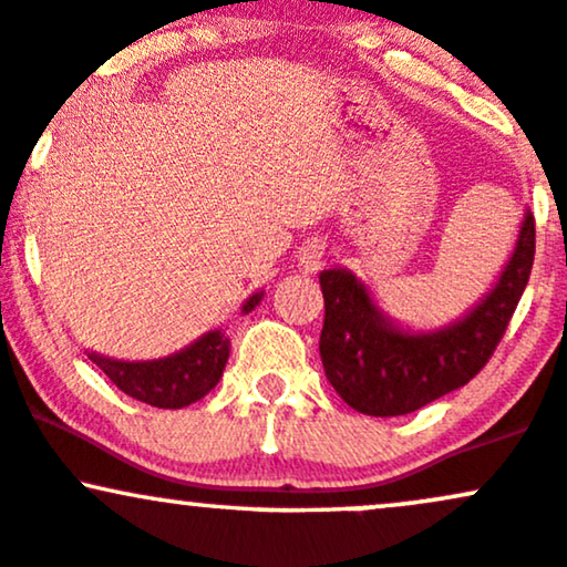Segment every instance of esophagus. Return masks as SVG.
Here are the masks:
<instances>
[{"mask_svg":"<svg viewBox=\"0 0 567 567\" xmlns=\"http://www.w3.org/2000/svg\"><path fill=\"white\" fill-rule=\"evenodd\" d=\"M322 258H326V247H322L320 241H307L303 247H298V264L307 271L320 269Z\"/></svg>","mask_w":567,"mask_h":567,"instance_id":"1","label":"esophagus"}]
</instances>
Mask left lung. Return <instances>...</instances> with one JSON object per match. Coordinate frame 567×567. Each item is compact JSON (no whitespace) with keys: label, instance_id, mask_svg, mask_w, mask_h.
Instances as JSON below:
<instances>
[{"label":"left lung","instance_id":"left-lung-1","mask_svg":"<svg viewBox=\"0 0 567 567\" xmlns=\"http://www.w3.org/2000/svg\"><path fill=\"white\" fill-rule=\"evenodd\" d=\"M536 220L527 209L508 264L482 301L435 331H409L390 320L350 269L320 271L326 322L320 358L347 406L369 416L412 414L474 379L506 333L530 279Z\"/></svg>","mask_w":567,"mask_h":567}]
</instances>
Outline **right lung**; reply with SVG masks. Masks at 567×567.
Segmentation results:
<instances>
[{
    "instance_id": "1",
    "label": "right lung",
    "mask_w": 567,
    "mask_h": 567,
    "mask_svg": "<svg viewBox=\"0 0 567 567\" xmlns=\"http://www.w3.org/2000/svg\"><path fill=\"white\" fill-rule=\"evenodd\" d=\"M260 298H264V290L247 298L241 312H252ZM228 352H231V341L220 328H215L169 358L115 360L96 352H89V358L112 379L117 390L136 401L158 409H183L202 401L220 382Z\"/></svg>"
}]
</instances>
